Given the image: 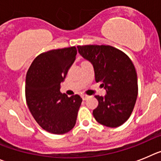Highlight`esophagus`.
<instances>
[{"mask_svg": "<svg viewBox=\"0 0 161 161\" xmlns=\"http://www.w3.org/2000/svg\"><path fill=\"white\" fill-rule=\"evenodd\" d=\"M88 95H82V99H83V100H86V99H87L88 98Z\"/></svg>", "mask_w": 161, "mask_h": 161, "instance_id": "esophagus-1", "label": "esophagus"}]
</instances>
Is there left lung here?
Segmentation results:
<instances>
[{"label":"left lung","instance_id":"8db88e82","mask_svg":"<svg viewBox=\"0 0 161 161\" xmlns=\"http://www.w3.org/2000/svg\"><path fill=\"white\" fill-rule=\"evenodd\" d=\"M83 58L92 64L95 82H101L107 94L95 95L98 105L93 111L96 121L109 127L122 125L131 115L138 95L137 74L124 52L111 46H77Z\"/></svg>","mask_w":161,"mask_h":161}]
</instances>
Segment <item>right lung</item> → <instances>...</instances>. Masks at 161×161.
<instances>
[{
    "label": "right lung",
    "instance_id": "obj_1",
    "mask_svg": "<svg viewBox=\"0 0 161 161\" xmlns=\"http://www.w3.org/2000/svg\"><path fill=\"white\" fill-rule=\"evenodd\" d=\"M77 54L75 46L39 54L29 68L25 79V98L34 119L43 129L64 134L73 128L82 99L60 92L61 83Z\"/></svg>",
    "mask_w": 161,
    "mask_h": 161
}]
</instances>
